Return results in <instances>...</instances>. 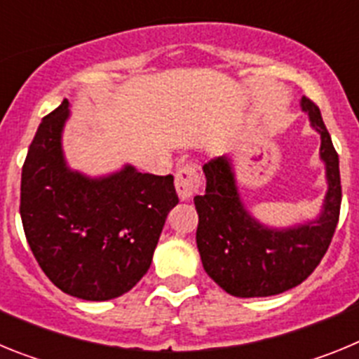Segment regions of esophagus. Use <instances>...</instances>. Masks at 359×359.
Here are the masks:
<instances>
[{
    "label": "esophagus",
    "mask_w": 359,
    "mask_h": 359,
    "mask_svg": "<svg viewBox=\"0 0 359 359\" xmlns=\"http://www.w3.org/2000/svg\"><path fill=\"white\" fill-rule=\"evenodd\" d=\"M176 190L182 201L194 198V194L201 187V177H199V167L196 163L183 165L176 172Z\"/></svg>",
    "instance_id": "1"
}]
</instances>
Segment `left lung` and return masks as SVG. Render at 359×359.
<instances>
[{
    "mask_svg": "<svg viewBox=\"0 0 359 359\" xmlns=\"http://www.w3.org/2000/svg\"><path fill=\"white\" fill-rule=\"evenodd\" d=\"M302 109L322 136L320 156L329 182L322 215L313 223L286 230L262 226L241 203L230 161L219 156L203 165L207 190L194 198L199 217L196 243L208 277L233 297H271L302 284L334 236L341 205L338 152L318 106L302 97Z\"/></svg>",
    "mask_w": 359,
    "mask_h": 359,
    "instance_id": "left-lung-1",
    "label": "left lung"
}]
</instances>
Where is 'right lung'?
Returning <instances> with one entry per match:
<instances>
[{"mask_svg": "<svg viewBox=\"0 0 359 359\" xmlns=\"http://www.w3.org/2000/svg\"><path fill=\"white\" fill-rule=\"evenodd\" d=\"M68 100L39 123L21 172L19 214L28 246L57 287L111 300L147 273L165 219L177 205L174 177L126 167L90 180L66 167L61 133Z\"/></svg>", "mask_w": 359, "mask_h": 359, "instance_id": "1", "label": "right lung"}]
</instances>
